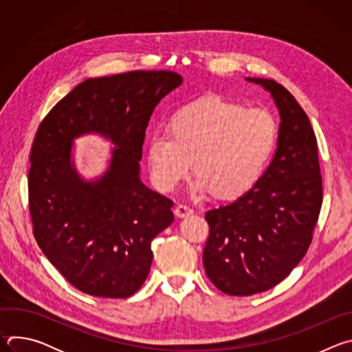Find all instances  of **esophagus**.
Instances as JSON below:
<instances>
[{
    "label": "esophagus",
    "mask_w": 352,
    "mask_h": 352,
    "mask_svg": "<svg viewBox=\"0 0 352 352\" xmlns=\"http://www.w3.org/2000/svg\"><path fill=\"white\" fill-rule=\"evenodd\" d=\"M174 213L177 214V217H186V216H189V214L193 213V209H192L190 206L185 205V204H179V205L175 206Z\"/></svg>",
    "instance_id": "1"
}]
</instances>
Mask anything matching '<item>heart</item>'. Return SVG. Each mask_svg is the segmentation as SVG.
Here are the masks:
<instances>
[{
  "label": "heart",
  "mask_w": 352,
  "mask_h": 352,
  "mask_svg": "<svg viewBox=\"0 0 352 352\" xmlns=\"http://www.w3.org/2000/svg\"><path fill=\"white\" fill-rule=\"evenodd\" d=\"M170 132L147 138V164L155 184L173 190L193 164L195 189L235 199L262 178L278 126L263 109H245L220 97L200 98L173 116Z\"/></svg>",
  "instance_id": "1"
}]
</instances>
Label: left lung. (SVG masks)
Masks as SVG:
<instances>
[{
	"label": "left lung",
	"mask_w": 352,
	"mask_h": 352,
	"mask_svg": "<svg viewBox=\"0 0 352 352\" xmlns=\"http://www.w3.org/2000/svg\"><path fill=\"white\" fill-rule=\"evenodd\" d=\"M246 80L272 93L281 122L276 155L259 182L205 214V272L220 291L238 296L273 288L302 261L323 202L318 142L307 113L276 80Z\"/></svg>",
	"instance_id": "8db88e82"
}]
</instances>
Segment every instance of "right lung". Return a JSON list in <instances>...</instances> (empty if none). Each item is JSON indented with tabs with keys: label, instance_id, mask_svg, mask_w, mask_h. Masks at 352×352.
I'll use <instances>...</instances> for the list:
<instances>
[{
	"label": "right lung",
	"instance_id": "right-lung-1",
	"mask_svg": "<svg viewBox=\"0 0 352 352\" xmlns=\"http://www.w3.org/2000/svg\"><path fill=\"white\" fill-rule=\"evenodd\" d=\"M181 83L166 69L86 79L38 125L28 177L33 235L82 292L128 298L150 272V245L173 223L174 202L143 185L139 160L150 117ZM86 131L118 146L109 171L94 183H82L70 166L72 139Z\"/></svg>",
	"mask_w": 352,
	"mask_h": 352
}]
</instances>
